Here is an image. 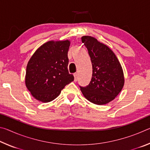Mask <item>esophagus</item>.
I'll return each instance as SVG.
<instances>
[{
  "mask_svg": "<svg viewBox=\"0 0 150 150\" xmlns=\"http://www.w3.org/2000/svg\"><path fill=\"white\" fill-rule=\"evenodd\" d=\"M73 75H74V81H77V79H78V73H75Z\"/></svg>",
  "mask_w": 150,
  "mask_h": 150,
  "instance_id": "1",
  "label": "esophagus"
}]
</instances>
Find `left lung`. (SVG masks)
I'll return each mask as SVG.
<instances>
[{"mask_svg":"<svg viewBox=\"0 0 150 150\" xmlns=\"http://www.w3.org/2000/svg\"><path fill=\"white\" fill-rule=\"evenodd\" d=\"M88 50L93 74L88 85L81 87L85 98L97 105H106L113 100L124 85V76L120 62L107 45L90 35L81 37Z\"/></svg>","mask_w":150,"mask_h":150,"instance_id":"8db88e82","label":"left lung"}]
</instances>
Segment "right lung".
Segmentation results:
<instances>
[{"mask_svg":"<svg viewBox=\"0 0 150 150\" xmlns=\"http://www.w3.org/2000/svg\"><path fill=\"white\" fill-rule=\"evenodd\" d=\"M70 41L52 40L38 47L26 66L25 84L33 97L42 103L54 100L74 80L67 57Z\"/></svg>","mask_w":150,"mask_h":150,"instance_id":"add662e5","label":"right lung"}]
</instances>
